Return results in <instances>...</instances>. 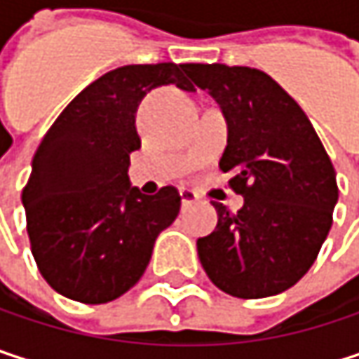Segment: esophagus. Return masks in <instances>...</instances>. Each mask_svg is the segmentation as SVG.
<instances>
[{"label": "esophagus", "instance_id": "1", "mask_svg": "<svg viewBox=\"0 0 359 359\" xmlns=\"http://www.w3.org/2000/svg\"><path fill=\"white\" fill-rule=\"evenodd\" d=\"M199 197H197V193L195 191H189V189H180V201H182V208H187V205H191V203H195Z\"/></svg>", "mask_w": 359, "mask_h": 359}]
</instances>
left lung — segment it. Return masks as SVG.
Here are the masks:
<instances>
[{
    "mask_svg": "<svg viewBox=\"0 0 359 359\" xmlns=\"http://www.w3.org/2000/svg\"><path fill=\"white\" fill-rule=\"evenodd\" d=\"M187 76L220 106L229 141L220 170L243 195L197 239L199 262L224 293L259 299L287 291L314 264L339 199L332 162L297 102L266 72L248 66L184 64Z\"/></svg>",
    "mask_w": 359,
    "mask_h": 359,
    "instance_id": "left-lung-1",
    "label": "left lung"
}]
</instances>
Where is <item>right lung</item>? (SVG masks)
<instances>
[{
    "instance_id": "right-lung-1",
    "label": "right lung",
    "mask_w": 359,
    "mask_h": 359,
    "mask_svg": "<svg viewBox=\"0 0 359 359\" xmlns=\"http://www.w3.org/2000/svg\"><path fill=\"white\" fill-rule=\"evenodd\" d=\"M195 91L184 64H130L83 89L43 137L22 205L39 272L60 295L108 304L143 276L158 235L179 216L180 195H143L128 182L141 147L135 114L147 91Z\"/></svg>"
}]
</instances>
